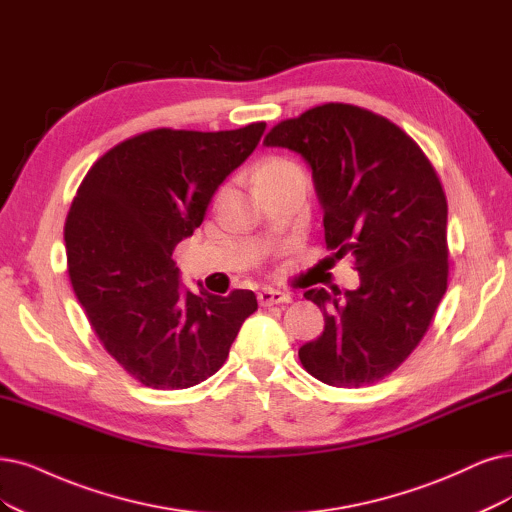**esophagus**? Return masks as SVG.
<instances>
[{
	"label": "esophagus",
	"mask_w": 512,
	"mask_h": 512,
	"mask_svg": "<svg viewBox=\"0 0 512 512\" xmlns=\"http://www.w3.org/2000/svg\"><path fill=\"white\" fill-rule=\"evenodd\" d=\"M259 304L261 306H274V304H291V295L289 293H282L276 289H261L259 295Z\"/></svg>",
	"instance_id": "esophagus-1"
}]
</instances>
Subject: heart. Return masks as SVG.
Listing matches in <instances>:
<instances>
[{
	"label": "heart",
	"instance_id": "b5f03b06",
	"mask_svg": "<svg viewBox=\"0 0 512 512\" xmlns=\"http://www.w3.org/2000/svg\"><path fill=\"white\" fill-rule=\"evenodd\" d=\"M289 177H306V173L295 160L285 158V156H270L266 160H261L255 168V175H253L257 187L272 183V181L289 179Z\"/></svg>",
	"mask_w": 512,
	"mask_h": 512
}]
</instances>
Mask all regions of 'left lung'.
<instances>
[{
	"mask_svg": "<svg viewBox=\"0 0 512 512\" xmlns=\"http://www.w3.org/2000/svg\"><path fill=\"white\" fill-rule=\"evenodd\" d=\"M304 156L325 208V242L352 253L361 287L310 289L325 331L299 348L323 384L361 388L418 348L447 291V198L437 170L405 130L377 113L325 103L278 122L263 139Z\"/></svg>",
	"mask_w": 512,
	"mask_h": 512,
	"instance_id": "8db88e82",
	"label": "left lung"
}]
</instances>
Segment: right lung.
<instances>
[{
    "mask_svg": "<svg viewBox=\"0 0 512 512\" xmlns=\"http://www.w3.org/2000/svg\"><path fill=\"white\" fill-rule=\"evenodd\" d=\"M263 130L266 122L141 132L94 162L71 202L65 246L73 293L107 354L147 388L208 380L257 310L253 291H183L173 253Z\"/></svg>",
    "mask_w": 512,
    "mask_h": 512,
    "instance_id": "1",
    "label": "right lung"
}]
</instances>
